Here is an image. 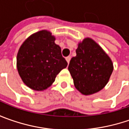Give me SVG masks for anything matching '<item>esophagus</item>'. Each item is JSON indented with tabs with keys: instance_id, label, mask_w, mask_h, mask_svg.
Instances as JSON below:
<instances>
[{
	"instance_id": "esophagus-1",
	"label": "esophagus",
	"mask_w": 129,
	"mask_h": 129,
	"mask_svg": "<svg viewBox=\"0 0 129 129\" xmlns=\"http://www.w3.org/2000/svg\"><path fill=\"white\" fill-rule=\"evenodd\" d=\"M70 59H71V57H70V56H68V57H66V60H67V63H70Z\"/></svg>"
}]
</instances>
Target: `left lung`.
<instances>
[{
    "instance_id": "left-lung-1",
    "label": "left lung",
    "mask_w": 129,
    "mask_h": 129,
    "mask_svg": "<svg viewBox=\"0 0 129 129\" xmlns=\"http://www.w3.org/2000/svg\"><path fill=\"white\" fill-rule=\"evenodd\" d=\"M76 54L71 59L68 70L77 90L85 95L101 90L113 70L110 57L90 38L78 44Z\"/></svg>"
}]
</instances>
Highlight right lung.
<instances>
[{
    "instance_id": "1",
    "label": "right lung",
    "mask_w": 129,
    "mask_h": 129,
    "mask_svg": "<svg viewBox=\"0 0 129 129\" xmlns=\"http://www.w3.org/2000/svg\"><path fill=\"white\" fill-rule=\"evenodd\" d=\"M54 41L50 31H39L26 39L18 50V72L23 82L32 90H46L67 66L61 48Z\"/></svg>"
}]
</instances>
